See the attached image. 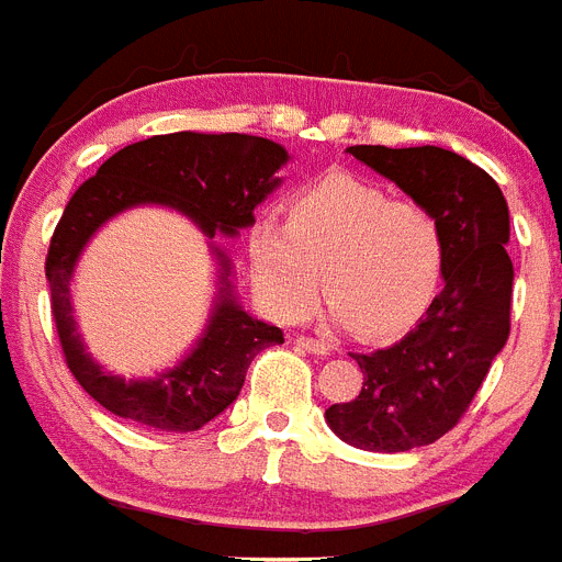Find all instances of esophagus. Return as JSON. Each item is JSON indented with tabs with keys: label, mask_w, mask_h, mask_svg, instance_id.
Returning <instances> with one entry per match:
<instances>
[{
	"label": "esophagus",
	"mask_w": 562,
	"mask_h": 562,
	"mask_svg": "<svg viewBox=\"0 0 562 562\" xmlns=\"http://www.w3.org/2000/svg\"><path fill=\"white\" fill-rule=\"evenodd\" d=\"M297 346H301V349H306V351H312V355H329V342H324V340H315V337H306V335H301L297 337Z\"/></svg>",
	"instance_id": "1"
}]
</instances>
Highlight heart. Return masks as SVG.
Instances as JSON below:
<instances>
[{"label": "heart", "mask_w": 562, "mask_h": 562, "mask_svg": "<svg viewBox=\"0 0 562 562\" xmlns=\"http://www.w3.org/2000/svg\"><path fill=\"white\" fill-rule=\"evenodd\" d=\"M252 284L278 321L310 315L324 292L331 317L369 340L425 315L445 272V231L430 207L351 173H326L286 200L284 225L247 236Z\"/></svg>", "instance_id": "b5f03b06"}]
</instances>
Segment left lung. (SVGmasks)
<instances>
[{
  "label": "left lung",
  "instance_id": "left-lung-1",
  "mask_svg": "<svg viewBox=\"0 0 562 562\" xmlns=\"http://www.w3.org/2000/svg\"><path fill=\"white\" fill-rule=\"evenodd\" d=\"M349 154L430 207L445 231V290L394 346L351 355L360 394L326 408L346 445L405 453L459 425L509 337V207L484 168L448 148L351 146Z\"/></svg>",
  "mask_w": 562,
  "mask_h": 562
}]
</instances>
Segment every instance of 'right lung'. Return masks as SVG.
<instances>
[{"label": "right lung", "mask_w": 562, "mask_h": 562, "mask_svg": "<svg viewBox=\"0 0 562 562\" xmlns=\"http://www.w3.org/2000/svg\"><path fill=\"white\" fill-rule=\"evenodd\" d=\"M284 146L252 134H154L112 154L64 207L47 252L49 304L64 357L83 391L121 419L154 430L188 434L231 408L258 351L284 342V331L238 304L231 256L216 238L250 227L252 211L281 186ZM140 204L180 210L212 238L221 265L217 297L206 331L171 370L148 381H126L91 360L80 340L68 281L88 238L117 212Z\"/></svg>", "instance_id": "right-lung-1"}]
</instances>
